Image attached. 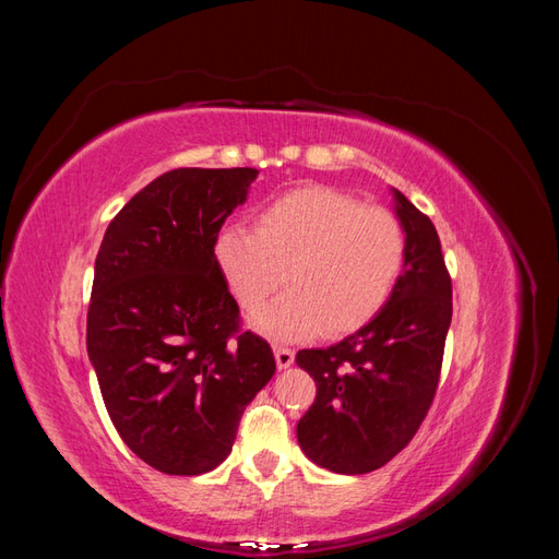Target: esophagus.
<instances>
[{"label":"esophagus","mask_w":559,"mask_h":559,"mask_svg":"<svg viewBox=\"0 0 559 559\" xmlns=\"http://www.w3.org/2000/svg\"><path fill=\"white\" fill-rule=\"evenodd\" d=\"M296 359V352L292 347H284V345H275V361L277 368H289Z\"/></svg>","instance_id":"1"}]
</instances>
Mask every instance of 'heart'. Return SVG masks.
<instances>
[{
  "label": "heart",
  "instance_id": "obj_1",
  "mask_svg": "<svg viewBox=\"0 0 559 559\" xmlns=\"http://www.w3.org/2000/svg\"><path fill=\"white\" fill-rule=\"evenodd\" d=\"M408 257L401 218L331 186H300L270 200L253 230L226 226L214 259L230 294L259 310L282 282L289 292L251 324L282 341L359 329L392 296Z\"/></svg>",
  "mask_w": 559,
  "mask_h": 559
}]
</instances>
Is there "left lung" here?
I'll return each mask as SVG.
<instances>
[{
  "mask_svg": "<svg viewBox=\"0 0 559 559\" xmlns=\"http://www.w3.org/2000/svg\"><path fill=\"white\" fill-rule=\"evenodd\" d=\"M394 200L408 257L392 296L345 341L296 354L317 382L298 443L314 464L345 476L384 466L413 441L441 380L452 319V280L431 218L401 191Z\"/></svg>",
  "mask_w": 559,
  "mask_h": 559,
  "instance_id": "8db88e82",
  "label": "left lung"
}]
</instances>
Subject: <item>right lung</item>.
<instances>
[{
	"mask_svg": "<svg viewBox=\"0 0 559 559\" xmlns=\"http://www.w3.org/2000/svg\"><path fill=\"white\" fill-rule=\"evenodd\" d=\"M253 167H179L132 195L95 259L86 345L107 413L142 462L200 476L233 450L247 403L275 376L245 331L214 242Z\"/></svg>",
	"mask_w": 559,
	"mask_h": 559,
	"instance_id": "right-lung-1",
	"label": "right lung"
}]
</instances>
